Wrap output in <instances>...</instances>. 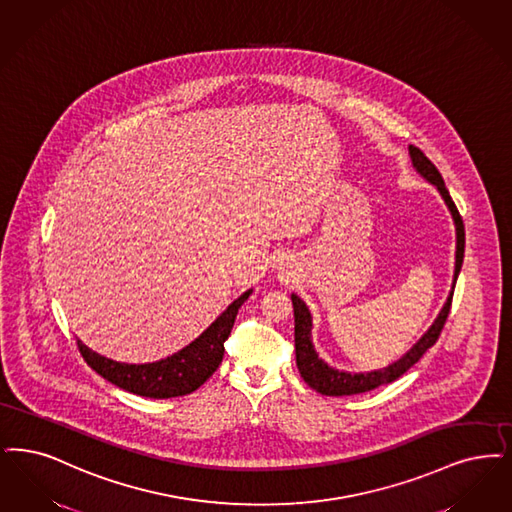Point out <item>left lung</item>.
<instances>
[{"mask_svg": "<svg viewBox=\"0 0 512 512\" xmlns=\"http://www.w3.org/2000/svg\"><path fill=\"white\" fill-rule=\"evenodd\" d=\"M409 156H411V164L417 169V173L438 188L440 196L444 198V202L450 209L451 217H453L455 236H457L455 272H453V287H455L457 276H459L461 265H463V255H465V225H463V219H461L457 207L453 204L450 192L444 184L440 171L436 169V165L432 164L417 146H409ZM453 287H451L450 297H448L446 305L442 307L440 314L432 322L429 331L413 347L409 348L400 360H396L394 364H390L387 368L366 371V373H348V371L331 368L316 354L314 345H312V316L308 312L305 301L299 299L295 293H291L293 316H295V356H297V368H299L301 377L305 379V383L310 389H314L320 394H326V396L360 394V392H368V390L377 389L381 385L396 381L413 364H417L421 360V356L438 341V335L442 333L446 318L450 314Z\"/></svg>", "mask_w": 512, "mask_h": 512, "instance_id": "obj_1", "label": "left lung"}]
</instances>
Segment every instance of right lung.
<instances>
[{"label": "right lung", "instance_id": "right-lung-1", "mask_svg": "<svg viewBox=\"0 0 512 512\" xmlns=\"http://www.w3.org/2000/svg\"><path fill=\"white\" fill-rule=\"evenodd\" d=\"M253 289H247L188 347L152 364H122L85 347L78 339L87 366L120 389L146 398H173L190 394L217 371L225 356V341L232 331L238 308Z\"/></svg>", "mask_w": 512, "mask_h": 512}]
</instances>
